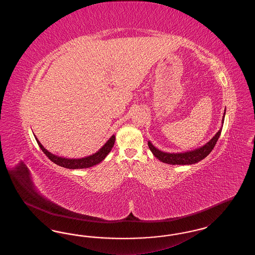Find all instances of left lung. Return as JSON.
<instances>
[{
  "mask_svg": "<svg viewBox=\"0 0 255 255\" xmlns=\"http://www.w3.org/2000/svg\"><path fill=\"white\" fill-rule=\"evenodd\" d=\"M225 115H226V110H225L224 117L222 120V126L224 124ZM221 132H222V127L220 128V130L216 133V134L208 142H206L205 145L202 146L200 148H197L192 151L184 152V153H165V152H162V151L157 149L150 141H148V146H149V149L151 150V152L153 153V155L162 162L172 164V165L193 164L196 162H199L200 160L204 159L209 155V153L212 151V149L216 144Z\"/></svg>",
  "mask_w": 255,
  "mask_h": 255,
  "instance_id": "obj_1",
  "label": "left lung"
}]
</instances>
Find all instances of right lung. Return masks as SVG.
<instances>
[{
	"label": "right lung",
	"mask_w": 255,
	"mask_h": 255,
	"mask_svg": "<svg viewBox=\"0 0 255 255\" xmlns=\"http://www.w3.org/2000/svg\"><path fill=\"white\" fill-rule=\"evenodd\" d=\"M35 139H36L38 145L40 146V148L44 152V154L55 164L62 166V167H65V168H69V169H83V168H89L96 164H98L99 162H101L104 158L107 157V155L111 152L113 146L115 144L116 135L113 134L108 139V141L102 146L97 153L81 158H62L59 156L53 155L40 143V141L37 139V137H35Z\"/></svg>",
	"instance_id": "1"
}]
</instances>
